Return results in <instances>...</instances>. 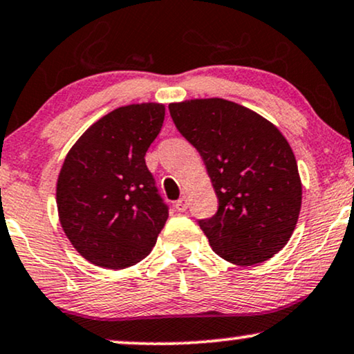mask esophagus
<instances>
[{
  "label": "esophagus",
  "mask_w": 354,
  "mask_h": 354,
  "mask_svg": "<svg viewBox=\"0 0 354 354\" xmlns=\"http://www.w3.org/2000/svg\"><path fill=\"white\" fill-rule=\"evenodd\" d=\"M187 205H189V199H187L186 196H183L180 201L174 202V209H176L178 212H186Z\"/></svg>",
  "instance_id": "1"
}]
</instances>
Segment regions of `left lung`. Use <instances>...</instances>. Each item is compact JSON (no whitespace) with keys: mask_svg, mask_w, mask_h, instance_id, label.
Returning a JSON list of instances; mask_svg holds the SVG:
<instances>
[{"mask_svg":"<svg viewBox=\"0 0 354 354\" xmlns=\"http://www.w3.org/2000/svg\"><path fill=\"white\" fill-rule=\"evenodd\" d=\"M180 133L204 160L218 210L199 226L215 254L236 266L268 261L290 241L303 186L275 124L225 98L169 103Z\"/></svg>","mask_w":354,"mask_h":354,"instance_id":"8db88e82","label":"left lung"}]
</instances>
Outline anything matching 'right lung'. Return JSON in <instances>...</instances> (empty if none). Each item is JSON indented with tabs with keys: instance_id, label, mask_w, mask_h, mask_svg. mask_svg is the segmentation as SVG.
Instances as JSON below:
<instances>
[{
	"instance_id": "obj_1",
	"label": "right lung",
	"mask_w": 354,
	"mask_h": 354,
	"mask_svg": "<svg viewBox=\"0 0 354 354\" xmlns=\"http://www.w3.org/2000/svg\"><path fill=\"white\" fill-rule=\"evenodd\" d=\"M162 103L120 106L93 122L66 155L56 183L59 223L93 266L126 268L149 256L168 218L145 152Z\"/></svg>"
}]
</instances>
